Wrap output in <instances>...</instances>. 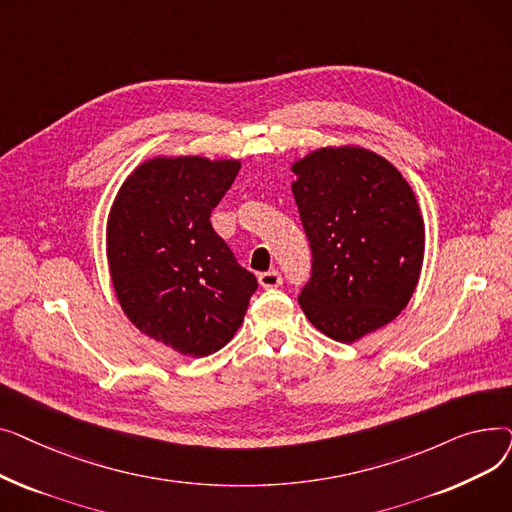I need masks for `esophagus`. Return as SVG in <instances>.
Wrapping results in <instances>:
<instances>
[{
  "label": "esophagus",
  "mask_w": 512,
  "mask_h": 512,
  "mask_svg": "<svg viewBox=\"0 0 512 512\" xmlns=\"http://www.w3.org/2000/svg\"><path fill=\"white\" fill-rule=\"evenodd\" d=\"M259 284H261L263 288H278V286L282 284V276H280V272H276V270L263 272V274H259Z\"/></svg>",
  "instance_id": "34e87169"
}]
</instances>
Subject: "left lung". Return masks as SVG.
I'll return each mask as SVG.
<instances>
[{
    "mask_svg": "<svg viewBox=\"0 0 512 512\" xmlns=\"http://www.w3.org/2000/svg\"><path fill=\"white\" fill-rule=\"evenodd\" d=\"M290 170L313 253L301 309L321 334L353 344L413 297L425 253L419 201L386 157L359 145L313 149Z\"/></svg>",
    "mask_w": 512,
    "mask_h": 512,
    "instance_id": "left-lung-1",
    "label": "left lung"
}]
</instances>
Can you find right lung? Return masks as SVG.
<instances>
[{
	"mask_svg": "<svg viewBox=\"0 0 512 512\" xmlns=\"http://www.w3.org/2000/svg\"><path fill=\"white\" fill-rule=\"evenodd\" d=\"M240 159L155 155L134 168L110 207L105 255L130 324L184 357L226 346L257 280L211 228Z\"/></svg>",
	"mask_w": 512,
	"mask_h": 512,
	"instance_id": "1",
	"label": "right lung"
}]
</instances>
